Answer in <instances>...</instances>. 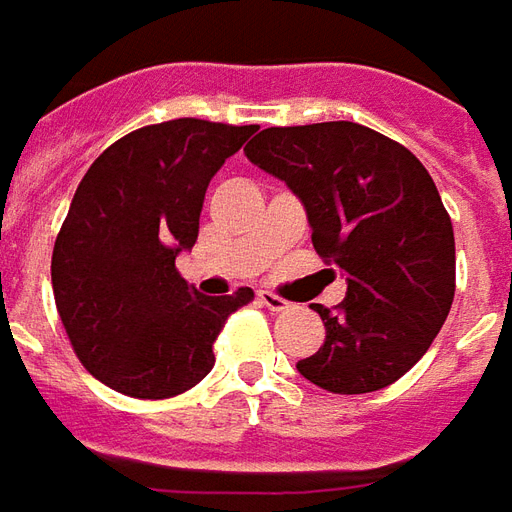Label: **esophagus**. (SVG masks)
I'll use <instances>...</instances> for the list:
<instances>
[{"label":"esophagus","mask_w":512,"mask_h":512,"mask_svg":"<svg viewBox=\"0 0 512 512\" xmlns=\"http://www.w3.org/2000/svg\"><path fill=\"white\" fill-rule=\"evenodd\" d=\"M259 302L267 311H289V305H292L289 300H283V297H278V294L272 292H259Z\"/></svg>","instance_id":"34e87169"}]
</instances>
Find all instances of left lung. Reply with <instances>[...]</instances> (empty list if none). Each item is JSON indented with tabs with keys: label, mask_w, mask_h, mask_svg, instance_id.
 <instances>
[{
	"label": "left lung",
	"mask_w": 512,
	"mask_h": 512,
	"mask_svg": "<svg viewBox=\"0 0 512 512\" xmlns=\"http://www.w3.org/2000/svg\"><path fill=\"white\" fill-rule=\"evenodd\" d=\"M253 166L302 201L316 253L346 272V297L322 316V349L297 363L327 393L398 382L434 343L455 294L453 223L434 179L393 138L357 122L267 128Z\"/></svg>",
	"instance_id": "8db88e82"
}]
</instances>
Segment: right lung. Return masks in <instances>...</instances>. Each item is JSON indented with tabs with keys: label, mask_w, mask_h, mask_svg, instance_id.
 Here are the masks:
<instances>
[{
	"label": "right lung",
	"mask_w": 512,
	"mask_h": 512,
	"mask_svg": "<svg viewBox=\"0 0 512 512\" xmlns=\"http://www.w3.org/2000/svg\"><path fill=\"white\" fill-rule=\"evenodd\" d=\"M256 125L171 119L114 141L54 242L59 319L89 374L130 398H174L210 374L212 343L253 289L204 297L177 272L210 179Z\"/></svg>",
	"instance_id": "add662e5"
}]
</instances>
